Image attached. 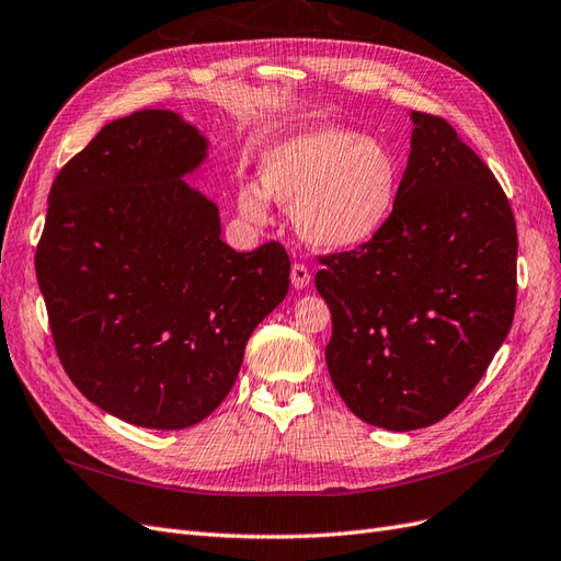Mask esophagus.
<instances>
[{
    "instance_id": "esophagus-1",
    "label": "esophagus",
    "mask_w": 561,
    "mask_h": 561,
    "mask_svg": "<svg viewBox=\"0 0 561 561\" xmlns=\"http://www.w3.org/2000/svg\"><path fill=\"white\" fill-rule=\"evenodd\" d=\"M291 284H294V288H298V291H302V288L310 286V270H307L302 263H294Z\"/></svg>"
}]
</instances>
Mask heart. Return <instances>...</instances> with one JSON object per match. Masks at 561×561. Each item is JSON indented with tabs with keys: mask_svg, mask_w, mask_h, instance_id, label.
Wrapping results in <instances>:
<instances>
[{
	"mask_svg": "<svg viewBox=\"0 0 561 561\" xmlns=\"http://www.w3.org/2000/svg\"><path fill=\"white\" fill-rule=\"evenodd\" d=\"M259 179L261 186L244 184L238 195L247 219L263 221L273 197L291 209L307 244L352 251L391 221L403 165L385 139L335 125H302L261 151Z\"/></svg>",
	"mask_w": 561,
	"mask_h": 561,
	"instance_id": "1",
	"label": "heart"
}]
</instances>
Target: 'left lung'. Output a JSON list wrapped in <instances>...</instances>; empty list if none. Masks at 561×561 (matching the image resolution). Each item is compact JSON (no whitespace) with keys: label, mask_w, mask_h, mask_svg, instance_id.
<instances>
[{"label":"left lung","mask_w":561,"mask_h":561,"mask_svg":"<svg viewBox=\"0 0 561 561\" xmlns=\"http://www.w3.org/2000/svg\"><path fill=\"white\" fill-rule=\"evenodd\" d=\"M408 168L391 221L366 247L321 259L327 366L366 424L440 422L480 382L511 331L517 228L503 188L455 128L410 112Z\"/></svg>","instance_id":"8db88e82"}]
</instances>
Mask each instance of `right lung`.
Instances as JSON below:
<instances>
[{
  "label": "right lung",
  "mask_w": 561,
  "mask_h": 561,
  "mask_svg": "<svg viewBox=\"0 0 561 561\" xmlns=\"http://www.w3.org/2000/svg\"><path fill=\"white\" fill-rule=\"evenodd\" d=\"M207 156L182 114L144 110L106 123L48 193L34 265L62 368L135 426L203 422L288 294L284 247L234 251L219 207L186 182Z\"/></svg>",
  "instance_id": "1"
}]
</instances>
